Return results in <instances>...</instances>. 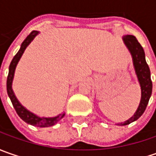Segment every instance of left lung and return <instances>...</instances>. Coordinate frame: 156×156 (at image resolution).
I'll list each match as a JSON object with an SVG mask.
<instances>
[{
  "mask_svg": "<svg viewBox=\"0 0 156 156\" xmlns=\"http://www.w3.org/2000/svg\"><path fill=\"white\" fill-rule=\"evenodd\" d=\"M122 41L132 56L135 75L141 87V101L134 115L124 122L117 123L116 125L119 126H125L138 120L144 113L148 101L150 99V96L152 94V81L150 77V69L146 62L145 53L142 47L134 35H124L122 37Z\"/></svg>",
  "mask_w": 156,
  "mask_h": 156,
  "instance_id": "obj_1",
  "label": "left lung"
}]
</instances>
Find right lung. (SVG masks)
Listing matches in <instances>:
<instances>
[{
    "label": "right lung",
    "mask_w": 156,
    "mask_h": 156,
    "mask_svg": "<svg viewBox=\"0 0 156 156\" xmlns=\"http://www.w3.org/2000/svg\"><path fill=\"white\" fill-rule=\"evenodd\" d=\"M38 34H39V31L34 30L30 33L29 35H27V38L24 40V41L21 43L19 51L17 52V54L13 58L12 62L9 65V75H8V79H7V92H8L9 97L11 100V102L14 106L17 115L21 117V120H23L25 122H27V124H30L32 126L39 127V128H47V127H52V126L55 125L65 115V113L60 114L57 116L55 117L38 116L35 114L27 110L25 107H23L21 104V102L16 98L15 93L13 91V88H12V84H13V80H14V76H15L16 66L19 62V61L21 60V56H22L23 53L25 51V49L27 48V46L31 43V41L35 38V36Z\"/></svg>",
    "instance_id": "add662e5"
}]
</instances>
